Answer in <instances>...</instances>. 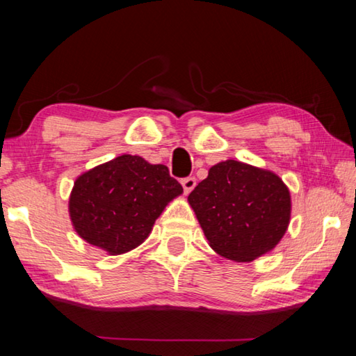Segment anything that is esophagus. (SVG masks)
<instances>
[{
    "label": "esophagus",
    "mask_w": 356,
    "mask_h": 356,
    "mask_svg": "<svg viewBox=\"0 0 356 356\" xmlns=\"http://www.w3.org/2000/svg\"><path fill=\"white\" fill-rule=\"evenodd\" d=\"M182 186H184V190H185L186 195H188V193L196 186V179L195 177H185V179H182Z\"/></svg>",
    "instance_id": "34e87169"
}]
</instances>
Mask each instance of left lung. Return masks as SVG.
<instances>
[{
	"label": "left lung",
	"mask_w": 356,
	"mask_h": 356,
	"mask_svg": "<svg viewBox=\"0 0 356 356\" xmlns=\"http://www.w3.org/2000/svg\"><path fill=\"white\" fill-rule=\"evenodd\" d=\"M188 202L220 256L237 262L254 261L272 251L291 220V193L275 172L236 160L209 170Z\"/></svg>",
	"instance_id": "8db88e82"
}]
</instances>
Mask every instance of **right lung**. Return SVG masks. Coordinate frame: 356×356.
Instances as JSON below:
<instances>
[{
    "label": "right lung",
    "mask_w": 356,
    "mask_h": 356,
    "mask_svg": "<svg viewBox=\"0 0 356 356\" xmlns=\"http://www.w3.org/2000/svg\"><path fill=\"white\" fill-rule=\"evenodd\" d=\"M182 185L165 165L120 155L75 180L69 200L72 225L83 240L116 256L141 245Z\"/></svg>",
    "instance_id": "add662e5"
}]
</instances>
